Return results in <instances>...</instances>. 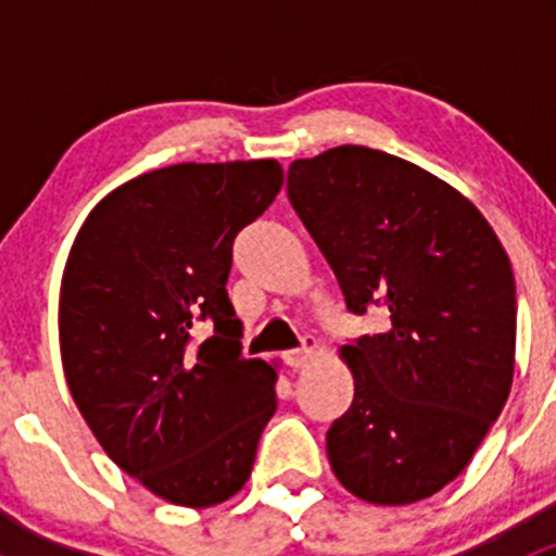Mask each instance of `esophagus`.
<instances>
[{
  "instance_id": "obj_1",
  "label": "esophagus",
  "mask_w": 556,
  "mask_h": 556,
  "mask_svg": "<svg viewBox=\"0 0 556 556\" xmlns=\"http://www.w3.org/2000/svg\"><path fill=\"white\" fill-rule=\"evenodd\" d=\"M317 350H319L317 339H314V336H306L304 344H301L299 350L285 352V361H288L293 368H301V366H306V363H309L314 355H317Z\"/></svg>"
}]
</instances>
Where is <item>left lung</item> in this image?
I'll use <instances>...</instances> for the list:
<instances>
[{"mask_svg": "<svg viewBox=\"0 0 556 556\" xmlns=\"http://www.w3.org/2000/svg\"><path fill=\"white\" fill-rule=\"evenodd\" d=\"M288 199L346 309L390 312L384 333L341 346L355 397L328 430L330 468L366 503L425 501L463 473L511 392V261L459 190L382 150L293 161Z\"/></svg>", "mask_w": 556, "mask_h": 556, "instance_id": "1", "label": "left lung"}]
</instances>
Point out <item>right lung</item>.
Returning a JSON list of instances; mask_svg holds the SVG:
<instances>
[{
    "mask_svg": "<svg viewBox=\"0 0 556 556\" xmlns=\"http://www.w3.org/2000/svg\"><path fill=\"white\" fill-rule=\"evenodd\" d=\"M282 188L274 159L177 164L128 179L83 223L59 299L64 377L117 468L174 506L250 479L277 371L242 357L233 239Z\"/></svg>",
    "mask_w": 556,
    "mask_h": 556,
    "instance_id": "1",
    "label": "right lung"
}]
</instances>
